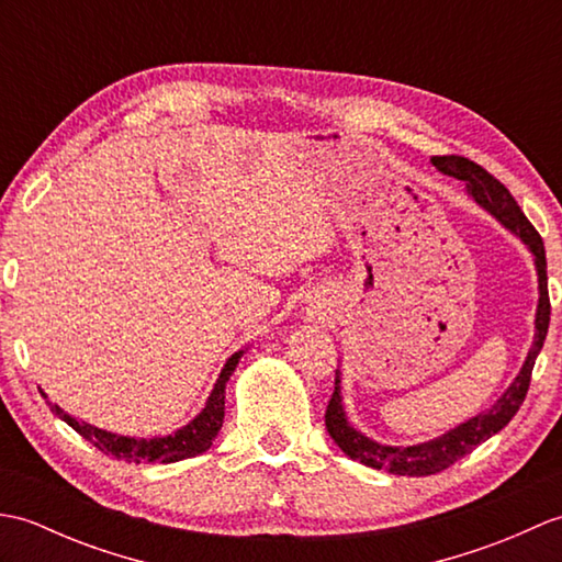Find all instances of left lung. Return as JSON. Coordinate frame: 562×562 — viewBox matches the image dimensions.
<instances>
[{
  "label": "left lung",
  "instance_id": "8db88e82",
  "mask_svg": "<svg viewBox=\"0 0 562 562\" xmlns=\"http://www.w3.org/2000/svg\"><path fill=\"white\" fill-rule=\"evenodd\" d=\"M432 164L437 171L445 176H453L465 183V193H469L479 205L491 212L493 217L521 238V244L531 250L536 274H539V306H536V318H533V342L531 350L524 360L519 374L515 381L507 386V391L495 401L493 408H487L479 415L469 417V420L457 425L449 432L441 437H435L429 441H420V445L413 447H391L374 441L372 437L362 435L357 429L348 415H345V405L340 396V369H336V389H333V396L326 408V429L333 437V441L342 449L345 457L352 461H360L369 469L376 471H389L393 475H432L449 469L451 463H457L465 453H471L481 441L491 439L497 435L512 417L517 415L519 405L527 398L529 381H531V369L536 364V357H539L548 324H551V300H548V274H546V248L543 238L539 232L533 229L531 222L524 217L519 210L517 200L509 195V190L497 181L495 176L487 173L483 166H479L465 157H432Z\"/></svg>",
  "mask_w": 562,
  "mask_h": 562
}]
</instances>
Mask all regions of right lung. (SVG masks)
I'll return each mask as SVG.
<instances>
[{
  "mask_svg": "<svg viewBox=\"0 0 562 562\" xmlns=\"http://www.w3.org/2000/svg\"><path fill=\"white\" fill-rule=\"evenodd\" d=\"M241 355H244V350H238L229 357V360H226L224 369L220 372L217 384H214L210 398L205 403V408H202L186 427L176 429V432L166 435V437L137 439V437H123L115 432H105V429H101V427H93L89 423L77 420V417H71L69 413H65L59 405H55L50 401H47V405H50V411L59 417V420H65L71 429H77L83 439H89L93 447L101 449L103 453H111V457H115V459H125L130 463L183 461L190 457H198V453H202V451H207L212 447L214 437H217V432L222 429L224 389H226V381H229V376L234 374L238 360H241ZM43 398H47L45 393H43Z\"/></svg>",
  "mask_w": 562,
  "mask_h": 562,
  "instance_id": "1",
  "label": "right lung"
}]
</instances>
